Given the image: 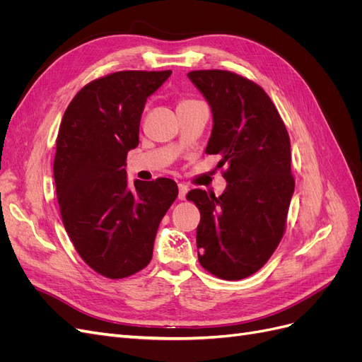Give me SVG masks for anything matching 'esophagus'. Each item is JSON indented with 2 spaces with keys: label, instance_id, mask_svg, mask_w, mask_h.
<instances>
[{
  "label": "esophagus",
  "instance_id": "34e87169",
  "mask_svg": "<svg viewBox=\"0 0 362 362\" xmlns=\"http://www.w3.org/2000/svg\"><path fill=\"white\" fill-rule=\"evenodd\" d=\"M178 198L181 199V201H184L185 199V194H187V192H189V187H187V184H184V182H180L178 184Z\"/></svg>",
  "mask_w": 362,
  "mask_h": 362
}]
</instances>
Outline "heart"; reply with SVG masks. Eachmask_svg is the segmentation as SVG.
Returning <instances> with one entry per match:
<instances>
[{
  "instance_id": "obj_1",
  "label": "heart",
  "mask_w": 362,
  "mask_h": 362,
  "mask_svg": "<svg viewBox=\"0 0 362 362\" xmlns=\"http://www.w3.org/2000/svg\"><path fill=\"white\" fill-rule=\"evenodd\" d=\"M192 101H193V100H184V101H181V103H180V105H182V104H187V103H192Z\"/></svg>"
}]
</instances>
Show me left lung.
Here are the masks:
<instances>
[{
	"label": "left lung",
	"instance_id": "8db88e82",
	"mask_svg": "<svg viewBox=\"0 0 362 362\" xmlns=\"http://www.w3.org/2000/svg\"><path fill=\"white\" fill-rule=\"evenodd\" d=\"M192 83L213 112L206 154L222 160L226 190L194 189L189 201L201 211L196 245L211 275L238 281L266 264L286 233L294 192L290 137L275 104L257 83L222 69L192 71Z\"/></svg>",
	"mask_w": 362,
	"mask_h": 362
}]
</instances>
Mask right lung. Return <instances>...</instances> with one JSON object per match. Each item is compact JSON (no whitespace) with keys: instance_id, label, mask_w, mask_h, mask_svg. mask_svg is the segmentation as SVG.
<instances>
[{"instance_id":"1","label":"right lung","mask_w":362,"mask_h":362,"mask_svg":"<svg viewBox=\"0 0 362 362\" xmlns=\"http://www.w3.org/2000/svg\"><path fill=\"white\" fill-rule=\"evenodd\" d=\"M172 71H119L86 84L63 115L54 157L62 221L87 266L110 279L145 269L161 218L177 199L170 178L127 182L146 98Z\"/></svg>"}]
</instances>
